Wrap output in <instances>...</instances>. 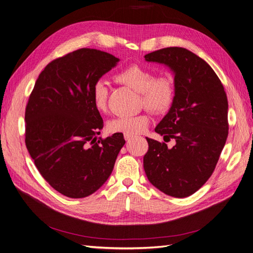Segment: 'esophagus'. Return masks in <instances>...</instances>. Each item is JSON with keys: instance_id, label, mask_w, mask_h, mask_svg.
<instances>
[{"instance_id": "1", "label": "esophagus", "mask_w": 253, "mask_h": 253, "mask_svg": "<svg viewBox=\"0 0 253 253\" xmlns=\"http://www.w3.org/2000/svg\"><path fill=\"white\" fill-rule=\"evenodd\" d=\"M133 138V136H130V135H125V139H126V141H129L130 139H132Z\"/></svg>"}]
</instances>
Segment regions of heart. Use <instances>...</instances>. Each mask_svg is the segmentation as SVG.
<instances>
[{"instance_id":"obj_1","label":"heart","mask_w":253,"mask_h":253,"mask_svg":"<svg viewBox=\"0 0 253 253\" xmlns=\"http://www.w3.org/2000/svg\"><path fill=\"white\" fill-rule=\"evenodd\" d=\"M116 82L124 84L140 93V104L151 113L164 114L172 107L175 97L173 81L169 77H155L154 74L138 64H129L114 76ZM109 88L102 80L93 84L91 97L94 107L104 112L108 107ZM148 116L145 113L138 115L119 116L109 121L108 129L111 133H123L134 136L146 128Z\"/></svg>"}]
</instances>
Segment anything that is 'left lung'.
<instances>
[{
	"label": "left lung",
	"instance_id": "8db88e82",
	"mask_svg": "<svg viewBox=\"0 0 253 253\" xmlns=\"http://www.w3.org/2000/svg\"><path fill=\"white\" fill-rule=\"evenodd\" d=\"M146 61L168 65L174 73L175 97L167 115L155 128L164 142L146 138L143 166L148 180L163 193L188 197L213 174L228 136V103L220 79L211 67L183 47H165L145 55Z\"/></svg>",
	"mask_w": 253,
	"mask_h": 253
}]
</instances>
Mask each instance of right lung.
<instances>
[{
  "label": "right lung",
  "instance_id": "1",
  "mask_svg": "<svg viewBox=\"0 0 253 253\" xmlns=\"http://www.w3.org/2000/svg\"><path fill=\"white\" fill-rule=\"evenodd\" d=\"M118 58L80 48L49 62L40 73L25 112V143L39 173L59 193L83 198L110 176L124 134L97 137L104 126L91 91Z\"/></svg>",
  "mask_w": 253,
  "mask_h": 253
}]
</instances>
